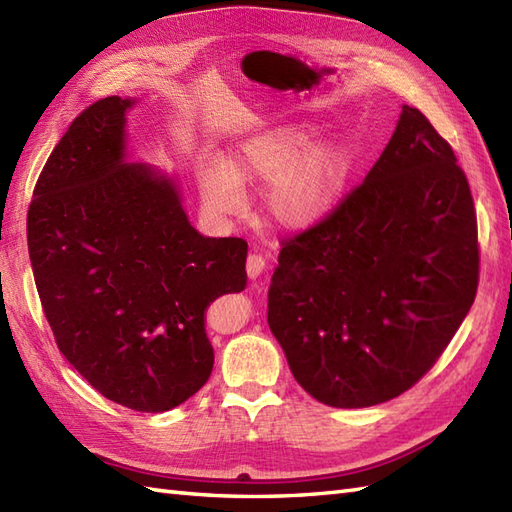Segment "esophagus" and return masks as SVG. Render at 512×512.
<instances>
[{"label":"esophagus","mask_w":512,"mask_h":512,"mask_svg":"<svg viewBox=\"0 0 512 512\" xmlns=\"http://www.w3.org/2000/svg\"><path fill=\"white\" fill-rule=\"evenodd\" d=\"M264 270H266V259H264V255H259V253L248 255V259H246V272H248V277H251V279H259L261 272H264Z\"/></svg>","instance_id":"obj_1"}]
</instances>
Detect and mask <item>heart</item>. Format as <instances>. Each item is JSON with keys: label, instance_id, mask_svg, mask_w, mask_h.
I'll return each mask as SVG.
<instances>
[{"label": "heart", "instance_id": "heart-1", "mask_svg": "<svg viewBox=\"0 0 512 512\" xmlns=\"http://www.w3.org/2000/svg\"><path fill=\"white\" fill-rule=\"evenodd\" d=\"M307 123L277 125L238 142L225 162L199 168L201 201L212 216L244 212V188L268 186L266 209L285 229H309L329 214L352 173V153L339 142H316Z\"/></svg>", "mask_w": 512, "mask_h": 512}]
</instances>
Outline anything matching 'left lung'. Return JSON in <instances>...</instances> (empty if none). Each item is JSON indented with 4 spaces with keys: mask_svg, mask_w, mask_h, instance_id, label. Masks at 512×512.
<instances>
[{
    "mask_svg": "<svg viewBox=\"0 0 512 512\" xmlns=\"http://www.w3.org/2000/svg\"><path fill=\"white\" fill-rule=\"evenodd\" d=\"M478 229L452 147L417 108L357 190L285 242L268 324L298 385L318 402L363 409L422 378L478 290Z\"/></svg>",
    "mask_w": 512,
    "mask_h": 512,
    "instance_id": "8db88e82",
    "label": "left lung"
}]
</instances>
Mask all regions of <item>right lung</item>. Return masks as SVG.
<instances>
[{
  "label": "right lung",
  "mask_w": 512,
  "mask_h": 512,
  "mask_svg": "<svg viewBox=\"0 0 512 512\" xmlns=\"http://www.w3.org/2000/svg\"><path fill=\"white\" fill-rule=\"evenodd\" d=\"M136 99L86 108L51 151L28 212V251L60 352L101 396L164 413L214 368L205 311L246 287L242 238H205L175 177L127 160Z\"/></svg>",
  "instance_id": "right-lung-1"
}]
</instances>
